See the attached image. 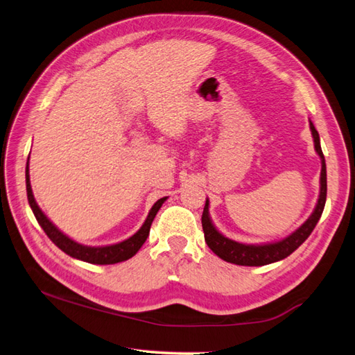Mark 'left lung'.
<instances>
[{
	"instance_id": "1",
	"label": "left lung",
	"mask_w": 355,
	"mask_h": 355,
	"mask_svg": "<svg viewBox=\"0 0 355 355\" xmlns=\"http://www.w3.org/2000/svg\"><path fill=\"white\" fill-rule=\"evenodd\" d=\"M310 130L314 139L315 153L319 154L322 160L320 193H319V200H318V205H315L314 212L296 232H293L291 235L277 241V243L252 245V244L236 243V241L229 239L224 235H221V233L215 229L212 221H210L209 200H206V206H205V210H202V216H201L202 230H205V239L210 250H212L216 256H220L223 261L236 263V266H247V267L267 266V263L281 261L286 258V256H290L308 236L311 235L315 224H318L320 220L323 207H325V201H327V164H325V157H323L322 148H320L319 132L315 131V128L311 122H310Z\"/></svg>"
}]
</instances>
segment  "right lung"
I'll list each match as a JSON object with an SVG mask.
<instances>
[{"label":"right lung","mask_w":355,"mask_h":355,"mask_svg":"<svg viewBox=\"0 0 355 355\" xmlns=\"http://www.w3.org/2000/svg\"><path fill=\"white\" fill-rule=\"evenodd\" d=\"M26 187H27L28 205L33 210L36 221L40 223L42 230L45 232V235H47L53 241V244L58 245L64 253L71 256V258H76V259L85 261L89 263H97V266H108V263H117V262H122V261L132 258V256L140 250V247L145 244V241H146V238L149 235V230H150V224H153L157 212L160 210L166 198H168V197H164L155 202L153 209L149 210L146 221L143 223L140 230L137 233H134L131 238H128V239L122 241V243L112 244V245L88 247V245H82V244L76 243V241H73L67 235H64V233L59 230L47 216L44 215L40 206L36 205L33 192H32V186H30L28 160H27V166H26Z\"/></svg>","instance_id":"obj_1"}]
</instances>
